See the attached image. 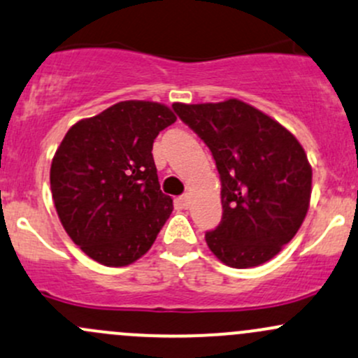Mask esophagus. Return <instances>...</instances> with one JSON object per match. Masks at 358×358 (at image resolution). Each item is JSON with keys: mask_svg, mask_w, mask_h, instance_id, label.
Instances as JSON below:
<instances>
[{"mask_svg": "<svg viewBox=\"0 0 358 358\" xmlns=\"http://www.w3.org/2000/svg\"><path fill=\"white\" fill-rule=\"evenodd\" d=\"M175 202L180 208H187V206H189V197H187V195H180V197H176Z\"/></svg>", "mask_w": 358, "mask_h": 358, "instance_id": "esophagus-1", "label": "esophagus"}]
</instances>
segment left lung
Listing matches in <instances>:
<instances>
[{
  "instance_id": "8db88e82",
  "label": "left lung",
  "mask_w": 358,
  "mask_h": 358,
  "mask_svg": "<svg viewBox=\"0 0 358 358\" xmlns=\"http://www.w3.org/2000/svg\"><path fill=\"white\" fill-rule=\"evenodd\" d=\"M173 110L204 141L220 173L223 216L206 231L210 252L229 268L268 262L306 220L312 169L302 145L238 99L175 103Z\"/></svg>"
}]
</instances>
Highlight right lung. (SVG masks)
<instances>
[{"label":"right lung","instance_id":"obj_1","mask_svg":"<svg viewBox=\"0 0 358 358\" xmlns=\"http://www.w3.org/2000/svg\"><path fill=\"white\" fill-rule=\"evenodd\" d=\"M176 116L149 101H123L75 123L51 163L59 221L90 259L127 266L149 250L173 210L159 189L154 138Z\"/></svg>","mask_w":358,"mask_h":358}]
</instances>
